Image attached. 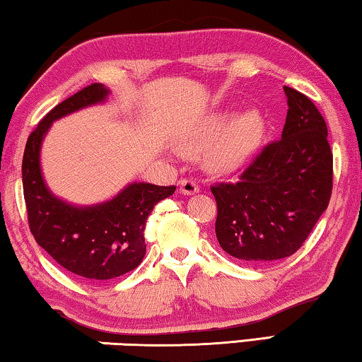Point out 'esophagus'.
Instances as JSON below:
<instances>
[{
	"label": "esophagus",
	"instance_id": "1",
	"mask_svg": "<svg viewBox=\"0 0 362 362\" xmlns=\"http://www.w3.org/2000/svg\"><path fill=\"white\" fill-rule=\"evenodd\" d=\"M180 189L185 196H191V194L199 192V185L192 177H185V180L180 181Z\"/></svg>",
	"mask_w": 362,
	"mask_h": 362
}]
</instances>
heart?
Instances as JSON below:
<instances>
[{
  "label": "heart",
  "instance_id": "obj_1",
  "mask_svg": "<svg viewBox=\"0 0 362 362\" xmlns=\"http://www.w3.org/2000/svg\"><path fill=\"white\" fill-rule=\"evenodd\" d=\"M266 124L258 111H246L235 117L228 111L209 114L187 137L192 148H204L213 140L209 163L218 171H230L245 165L263 142Z\"/></svg>",
  "mask_w": 362,
  "mask_h": 362
}]
</instances>
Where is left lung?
Masks as SVG:
<instances>
[{"label": "left lung", "instance_id": "8db88e82", "mask_svg": "<svg viewBox=\"0 0 362 362\" xmlns=\"http://www.w3.org/2000/svg\"><path fill=\"white\" fill-rule=\"evenodd\" d=\"M284 91L289 109L282 137L264 145L237 180L211 187L218 243L248 263L294 255L332 197L327 122L305 94L289 86Z\"/></svg>", "mask_w": 362, "mask_h": 362}]
</instances>
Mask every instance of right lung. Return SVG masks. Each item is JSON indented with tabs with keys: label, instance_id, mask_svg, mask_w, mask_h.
Segmentation results:
<instances>
[{
	"label": "right lung",
	"instance_id": "add662e5",
	"mask_svg": "<svg viewBox=\"0 0 362 362\" xmlns=\"http://www.w3.org/2000/svg\"><path fill=\"white\" fill-rule=\"evenodd\" d=\"M101 83L83 88L52 109L30 132L23 156V189L30 233L62 268L90 281L114 279L142 263L150 212L176 186L132 182L111 201L70 206L47 189L40 173V144L54 120L106 99Z\"/></svg>",
	"mask_w": 362,
	"mask_h": 362
}]
</instances>
